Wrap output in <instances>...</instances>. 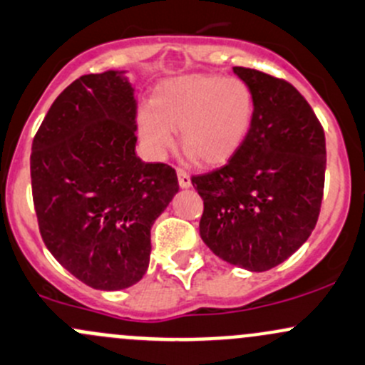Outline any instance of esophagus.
Segmentation results:
<instances>
[{
    "label": "esophagus",
    "mask_w": 365,
    "mask_h": 365,
    "mask_svg": "<svg viewBox=\"0 0 365 365\" xmlns=\"http://www.w3.org/2000/svg\"><path fill=\"white\" fill-rule=\"evenodd\" d=\"M176 175H178L180 187H182V189H189V187H190L189 173H187L185 170H182V168H178V170H176Z\"/></svg>",
    "instance_id": "1"
}]
</instances>
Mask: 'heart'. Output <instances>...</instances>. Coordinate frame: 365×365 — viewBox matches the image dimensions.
Instances as JSON below:
<instances>
[{
  "label": "heart",
  "mask_w": 365,
  "mask_h": 365,
  "mask_svg": "<svg viewBox=\"0 0 365 365\" xmlns=\"http://www.w3.org/2000/svg\"><path fill=\"white\" fill-rule=\"evenodd\" d=\"M255 115V96L241 78L185 75L155 92L138 113V131L152 155L163 157L180 131L182 150L201 166H217L240 150Z\"/></svg>",
  "instance_id": "b5f03b06"
}]
</instances>
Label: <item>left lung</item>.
<instances>
[{
  "instance_id": "obj_1",
  "label": "left lung",
  "mask_w": 365,
  "mask_h": 365,
  "mask_svg": "<svg viewBox=\"0 0 365 365\" xmlns=\"http://www.w3.org/2000/svg\"><path fill=\"white\" fill-rule=\"evenodd\" d=\"M232 70L255 96L252 129L224 166L190 180L205 202L199 234L206 247L260 273L289 259L317 225L325 134L292 83L250 68Z\"/></svg>"
}]
</instances>
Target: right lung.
Masks as SVG:
<instances>
[{
	"mask_svg": "<svg viewBox=\"0 0 365 365\" xmlns=\"http://www.w3.org/2000/svg\"><path fill=\"white\" fill-rule=\"evenodd\" d=\"M136 99L124 71L83 75L52 103L31 150L38 227L86 285L122 290L147 273L150 229L178 192L164 163L136 155Z\"/></svg>",
	"mask_w": 365,
	"mask_h": 365,
	"instance_id": "1",
	"label": "right lung"
}]
</instances>
